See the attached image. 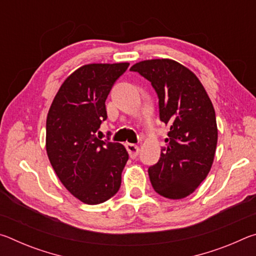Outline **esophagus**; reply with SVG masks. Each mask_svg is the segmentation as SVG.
<instances>
[{"label": "esophagus", "mask_w": 256, "mask_h": 256, "mask_svg": "<svg viewBox=\"0 0 256 256\" xmlns=\"http://www.w3.org/2000/svg\"><path fill=\"white\" fill-rule=\"evenodd\" d=\"M125 146H126V150H128V152L130 157H131V158H136V156L138 154V152H140V148H138V146H136V144H125Z\"/></svg>", "instance_id": "1"}]
</instances>
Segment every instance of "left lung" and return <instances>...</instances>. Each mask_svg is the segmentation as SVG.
Here are the masks:
<instances>
[{
    "mask_svg": "<svg viewBox=\"0 0 256 256\" xmlns=\"http://www.w3.org/2000/svg\"><path fill=\"white\" fill-rule=\"evenodd\" d=\"M130 70L151 82L159 98L160 120L170 125L160 159L148 170L152 188L167 198H186L214 162L218 141L214 105L198 76L176 60H141Z\"/></svg>",
    "mask_w": 256,
    "mask_h": 256,
    "instance_id": "1",
    "label": "left lung"
}]
</instances>
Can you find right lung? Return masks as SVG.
Instances as JSON below:
<instances>
[{"mask_svg":"<svg viewBox=\"0 0 256 256\" xmlns=\"http://www.w3.org/2000/svg\"><path fill=\"white\" fill-rule=\"evenodd\" d=\"M128 63L86 64L63 82L46 120V151L66 188L86 204L118 192L128 160L123 144L97 138L107 118L105 102Z\"/></svg>","mask_w":256,"mask_h":256,"instance_id":"add662e5","label":"right lung"}]
</instances>
